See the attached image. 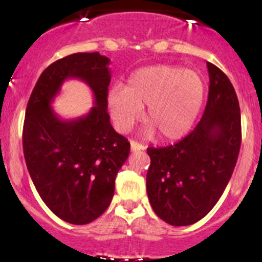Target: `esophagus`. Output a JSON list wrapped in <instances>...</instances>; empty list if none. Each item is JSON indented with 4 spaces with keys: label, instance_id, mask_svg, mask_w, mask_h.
Instances as JSON below:
<instances>
[{
    "label": "esophagus",
    "instance_id": "esophagus-1",
    "mask_svg": "<svg viewBox=\"0 0 262 262\" xmlns=\"http://www.w3.org/2000/svg\"><path fill=\"white\" fill-rule=\"evenodd\" d=\"M130 149L132 150H144L146 149V146H143V144L138 143V142H136V141H130Z\"/></svg>",
    "mask_w": 262,
    "mask_h": 262
}]
</instances>
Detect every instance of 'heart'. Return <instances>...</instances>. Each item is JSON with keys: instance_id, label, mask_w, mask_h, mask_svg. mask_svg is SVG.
<instances>
[{"instance_id": "1", "label": "heart", "mask_w": 262, "mask_h": 262, "mask_svg": "<svg viewBox=\"0 0 262 262\" xmlns=\"http://www.w3.org/2000/svg\"><path fill=\"white\" fill-rule=\"evenodd\" d=\"M205 97V82L199 72L175 66H149L136 71L125 89L114 87L107 106L115 125L128 130L142 115L148 133L162 141L180 139L194 124Z\"/></svg>"}]
</instances>
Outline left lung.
<instances>
[{
	"mask_svg": "<svg viewBox=\"0 0 262 262\" xmlns=\"http://www.w3.org/2000/svg\"><path fill=\"white\" fill-rule=\"evenodd\" d=\"M209 94L194 130L173 146L148 148L150 207L171 226L204 218L223 194L241 147V113L231 81L207 63Z\"/></svg>",
	"mask_w": 262,
	"mask_h": 262,
	"instance_id": "1",
	"label": "left lung"
}]
</instances>
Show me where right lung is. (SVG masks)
I'll return each instance as SVG.
<instances>
[{
	"mask_svg": "<svg viewBox=\"0 0 262 262\" xmlns=\"http://www.w3.org/2000/svg\"><path fill=\"white\" fill-rule=\"evenodd\" d=\"M110 59L76 53L52 63L34 87L26 106L23 148L30 178L41 200L71 224L99 218L112 203L115 178L130 150L107 114ZM83 80L94 94L86 116L62 119L51 102L64 80Z\"/></svg>",
	"mask_w": 262,
	"mask_h": 262,
	"instance_id": "right-lung-1",
	"label": "right lung"
}]
</instances>
